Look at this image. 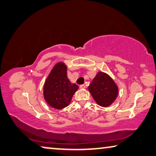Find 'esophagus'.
I'll list each match as a JSON object with an SVG mask.
<instances>
[{"label":"esophagus","mask_w":156,"mask_h":156,"mask_svg":"<svg viewBox=\"0 0 156 156\" xmlns=\"http://www.w3.org/2000/svg\"><path fill=\"white\" fill-rule=\"evenodd\" d=\"M80 88H81V89L85 88H86V85H84V84H82V85H80Z\"/></svg>","instance_id":"34e87169"}]
</instances>
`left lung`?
I'll return each mask as SVG.
<instances>
[{
	"mask_svg": "<svg viewBox=\"0 0 156 156\" xmlns=\"http://www.w3.org/2000/svg\"><path fill=\"white\" fill-rule=\"evenodd\" d=\"M95 101L102 107H108L112 103L118 95V87L112 79L105 73L99 72L88 86Z\"/></svg>",
	"mask_w": 156,
	"mask_h": 156,
	"instance_id": "left-lung-1",
	"label": "left lung"
}]
</instances>
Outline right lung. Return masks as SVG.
Wrapping results in <instances>:
<instances>
[{"label": "right lung", "mask_w": 156, "mask_h": 156, "mask_svg": "<svg viewBox=\"0 0 156 156\" xmlns=\"http://www.w3.org/2000/svg\"><path fill=\"white\" fill-rule=\"evenodd\" d=\"M67 67L59 62L55 66L44 86V97L48 104L61 110L69 104L79 87L71 83L67 76Z\"/></svg>", "instance_id": "obj_1"}]
</instances>
